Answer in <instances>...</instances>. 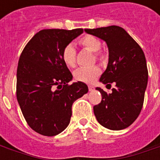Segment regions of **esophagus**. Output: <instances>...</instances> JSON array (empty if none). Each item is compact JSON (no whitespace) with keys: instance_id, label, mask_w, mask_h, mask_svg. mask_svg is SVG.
Masks as SVG:
<instances>
[{"instance_id":"esophagus-1","label":"esophagus","mask_w":160,"mask_h":160,"mask_svg":"<svg viewBox=\"0 0 160 160\" xmlns=\"http://www.w3.org/2000/svg\"><path fill=\"white\" fill-rule=\"evenodd\" d=\"M88 88H89V91H90V92L93 91V89H94V87H92V86H89V87H88Z\"/></svg>"}]
</instances>
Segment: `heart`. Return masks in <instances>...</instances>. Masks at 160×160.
Instances as JSON below:
<instances>
[{
    "label": "heart",
    "mask_w": 160,
    "mask_h": 160,
    "mask_svg": "<svg viewBox=\"0 0 160 160\" xmlns=\"http://www.w3.org/2000/svg\"><path fill=\"white\" fill-rule=\"evenodd\" d=\"M80 44L85 49L90 50L92 52L95 53V56H98V50L101 48V42L99 39L96 37L92 35H86L82 37L79 40ZM62 58L65 65L69 68H73L76 62V50L72 44L67 45L62 50ZM100 69L98 67L87 68H79L73 73L74 79L78 81L85 82V83H92L96 80L99 74Z\"/></svg>",
    "instance_id": "obj_1"
}]
</instances>
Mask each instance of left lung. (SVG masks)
<instances>
[{"mask_svg": "<svg viewBox=\"0 0 160 160\" xmlns=\"http://www.w3.org/2000/svg\"><path fill=\"white\" fill-rule=\"evenodd\" d=\"M85 32L107 44L109 61L99 81L106 86L116 84L111 93L96 87L102 95V101L93 107L94 115L108 129H124L136 120L144 102L148 81L144 52L120 26L85 29Z\"/></svg>", "mask_w": 160, "mask_h": 160, "instance_id": "left-lung-1", "label": "left lung"}]
</instances>
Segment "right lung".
Returning a JSON list of instances; mask_svg holds the SVG:
<instances>
[{
	"instance_id": "right-lung-1",
	"label": "right lung",
	"mask_w": 160,
	"mask_h": 160,
	"mask_svg": "<svg viewBox=\"0 0 160 160\" xmlns=\"http://www.w3.org/2000/svg\"><path fill=\"white\" fill-rule=\"evenodd\" d=\"M83 33V29L42 30L20 55L17 69V99L33 130L45 136L62 133L70 122L73 102L87 93V84L73 82L63 62V49ZM57 86L55 90L53 87ZM63 88L60 90L59 87Z\"/></svg>"
}]
</instances>
